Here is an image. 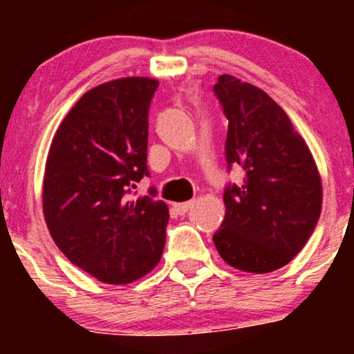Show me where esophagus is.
Segmentation results:
<instances>
[{
  "label": "esophagus",
  "mask_w": 354,
  "mask_h": 354,
  "mask_svg": "<svg viewBox=\"0 0 354 354\" xmlns=\"http://www.w3.org/2000/svg\"><path fill=\"white\" fill-rule=\"evenodd\" d=\"M194 205V201H186V203H174V209L178 214H186L191 209V206Z\"/></svg>",
  "instance_id": "34e87169"
}]
</instances>
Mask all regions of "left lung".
<instances>
[{
    "mask_svg": "<svg viewBox=\"0 0 354 354\" xmlns=\"http://www.w3.org/2000/svg\"><path fill=\"white\" fill-rule=\"evenodd\" d=\"M214 93L230 123L226 161L245 169L241 185L225 191L226 214L214 246L236 270L271 273L303 250L318 223V166L284 109L263 89L221 75Z\"/></svg>",
    "mask_w": 354,
    "mask_h": 354,
    "instance_id": "1",
    "label": "left lung"
}]
</instances>
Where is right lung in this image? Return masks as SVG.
Returning <instances> with one entry per match:
<instances>
[{"label": "right lung", "instance_id": "add662e5", "mask_svg": "<svg viewBox=\"0 0 354 354\" xmlns=\"http://www.w3.org/2000/svg\"><path fill=\"white\" fill-rule=\"evenodd\" d=\"M156 88V80L129 76L89 89L61 121L48 153V230L61 253L101 283L136 281L163 254L166 203L129 200L148 174V109Z\"/></svg>", "mask_w": 354, "mask_h": 354}]
</instances>
